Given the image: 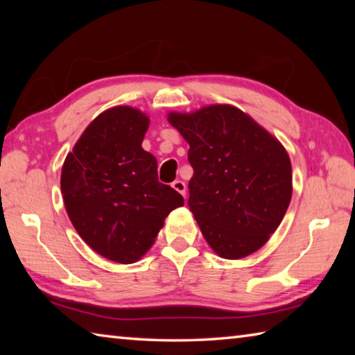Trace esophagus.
I'll return each instance as SVG.
<instances>
[{
    "instance_id": "1",
    "label": "esophagus",
    "mask_w": 355,
    "mask_h": 355,
    "mask_svg": "<svg viewBox=\"0 0 355 355\" xmlns=\"http://www.w3.org/2000/svg\"><path fill=\"white\" fill-rule=\"evenodd\" d=\"M172 188L177 192H180L183 197H186V184H184V182H182V180H175V182L172 183Z\"/></svg>"
}]
</instances>
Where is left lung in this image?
Here are the masks:
<instances>
[{"label":"left lung","instance_id":"8db88e82","mask_svg":"<svg viewBox=\"0 0 355 355\" xmlns=\"http://www.w3.org/2000/svg\"><path fill=\"white\" fill-rule=\"evenodd\" d=\"M167 120L189 144L188 207L216 254L244 258L277 230L293 194L285 147L248 114L211 105Z\"/></svg>","mask_w":355,"mask_h":355}]
</instances>
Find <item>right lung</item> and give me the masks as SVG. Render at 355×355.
<instances>
[{
  "label": "right lung",
  "mask_w": 355,
  "mask_h": 355,
  "mask_svg": "<svg viewBox=\"0 0 355 355\" xmlns=\"http://www.w3.org/2000/svg\"><path fill=\"white\" fill-rule=\"evenodd\" d=\"M148 123L136 107L106 110L84 130L62 166L64 205L78 235L122 264L146 255L164 219L184 203L158 182L156 158L142 148Z\"/></svg>",
  "instance_id": "right-lung-1"
}]
</instances>
